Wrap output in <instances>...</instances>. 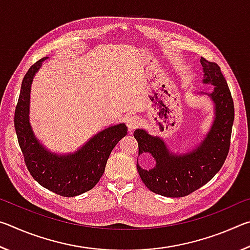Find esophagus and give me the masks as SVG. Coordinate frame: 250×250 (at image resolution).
Masks as SVG:
<instances>
[{
	"mask_svg": "<svg viewBox=\"0 0 250 250\" xmlns=\"http://www.w3.org/2000/svg\"><path fill=\"white\" fill-rule=\"evenodd\" d=\"M140 122H141L140 118H139L138 116H132V117L129 118L126 124H128V126H129L130 130H133V129L137 128L139 125H140Z\"/></svg>",
	"mask_w": 250,
	"mask_h": 250,
	"instance_id": "obj_1",
	"label": "esophagus"
}]
</instances>
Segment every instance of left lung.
<instances>
[{
  "label": "left lung",
  "instance_id": "left-lung-1",
  "mask_svg": "<svg viewBox=\"0 0 250 250\" xmlns=\"http://www.w3.org/2000/svg\"><path fill=\"white\" fill-rule=\"evenodd\" d=\"M204 83L214 84L209 95L215 104V121L200 146L188 154H173L164 142L152 137L145 130H135L139 154L147 152L153 155L156 166L146 171L137 162L139 175L147 188L167 197H183L196 191L221 170L230 146L234 124V101L221 67L216 62L201 58Z\"/></svg>",
  "mask_w": 250,
  "mask_h": 250
}]
</instances>
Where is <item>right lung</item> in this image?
<instances>
[{
	"label": "right lung",
	"instance_id": "add662e5",
	"mask_svg": "<svg viewBox=\"0 0 250 250\" xmlns=\"http://www.w3.org/2000/svg\"><path fill=\"white\" fill-rule=\"evenodd\" d=\"M47 57L37 61L24 76L15 108L14 126L21 150L33 179L61 196L73 197L89 191L103 176L113 147L126 135L125 124L96 134L74 154H53L40 145L28 122L29 91L34 75Z\"/></svg>",
	"mask_w": 250,
	"mask_h": 250
}]
</instances>
